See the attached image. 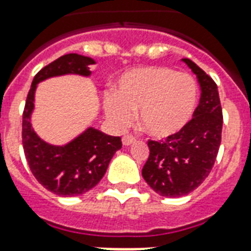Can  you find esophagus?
<instances>
[{"instance_id":"obj_1","label":"esophagus","mask_w":251,"mask_h":251,"mask_svg":"<svg viewBox=\"0 0 251 251\" xmlns=\"http://www.w3.org/2000/svg\"><path fill=\"white\" fill-rule=\"evenodd\" d=\"M134 141H136V138L133 136H125L122 138V144H124L125 147H129V145H131Z\"/></svg>"}]
</instances>
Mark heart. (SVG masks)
<instances>
[{"instance_id": "obj_1", "label": "heart", "mask_w": 251, "mask_h": 251, "mask_svg": "<svg viewBox=\"0 0 251 251\" xmlns=\"http://www.w3.org/2000/svg\"><path fill=\"white\" fill-rule=\"evenodd\" d=\"M198 103V86L184 72L165 66H142L124 72L114 93L104 95L106 114L115 127L138 120L154 138H168L188 124Z\"/></svg>"}]
</instances>
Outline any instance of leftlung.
Returning <instances> with one entry per match:
<instances>
[{
  "instance_id": "left-lung-1",
  "label": "left lung",
  "mask_w": 251,
  "mask_h": 251,
  "mask_svg": "<svg viewBox=\"0 0 251 251\" xmlns=\"http://www.w3.org/2000/svg\"><path fill=\"white\" fill-rule=\"evenodd\" d=\"M200 84L199 106L183 130L165 141H149L142 177L161 196L179 198L192 192L210 175L222 140L221 100L215 82L192 60L183 59Z\"/></svg>"
}]
</instances>
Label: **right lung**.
<instances>
[{
	"label": "right lung",
	"instance_id": "add662e5",
	"mask_svg": "<svg viewBox=\"0 0 251 251\" xmlns=\"http://www.w3.org/2000/svg\"><path fill=\"white\" fill-rule=\"evenodd\" d=\"M93 57L67 53L36 74L23 114V147L28 165L44 188L59 196H77L98 184L110 160L122 147L120 137L107 136L93 126L64 145H52L37 136L32 127L37 84L62 75L90 76Z\"/></svg>",
	"mask_w": 251,
	"mask_h": 251
}]
</instances>
